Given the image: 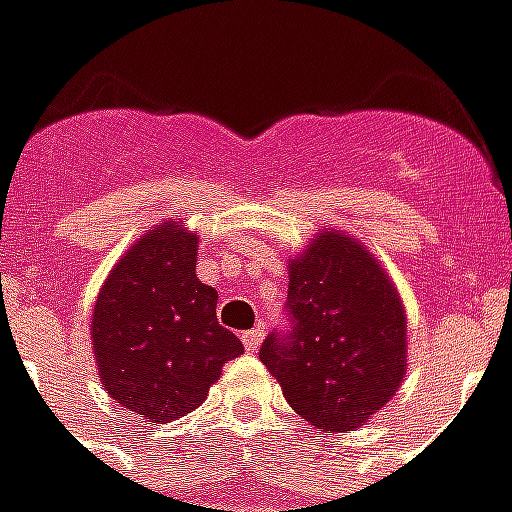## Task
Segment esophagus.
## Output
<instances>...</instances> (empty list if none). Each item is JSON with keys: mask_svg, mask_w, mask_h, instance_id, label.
<instances>
[{"mask_svg": "<svg viewBox=\"0 0 512 512\" xmlns=\"http://www.w3.org/2000/svg\"><path fill=\"white\" fill-rule=\"evenodd\" d=\"M263 337H266V332H263V326H255V329H249V332L241 334V340H244V348L249 351V354H255L257 348H260V343H263Z\"/></svg>", "mask_w": 512, "mask_h": 512, "instance_id": "obj_1", "label": "esophagus"}]
</instances>
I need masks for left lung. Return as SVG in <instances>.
Segmentation results:
<instances>
[{
  "mask_svg": "<svg viewBox=\"0 0 512 512\" xmlns=\"http://www.w3.org/2000/svg\"><path fill=\"white\" fill-rule=\"evenodd\" d=\"M288 315L260 362L301 419L345 433L392 400L406 378V307L359 238L326 227L290 257Z\"/></svg>",
  "mask_w": 512,
  "mask_h": 512,
  "instance_id": "1",
  "label": "left lung"
}]
</instances>
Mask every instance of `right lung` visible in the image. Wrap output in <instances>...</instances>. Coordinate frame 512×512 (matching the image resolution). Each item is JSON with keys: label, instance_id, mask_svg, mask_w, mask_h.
I'll return each mask as SVG.
<instances>
[{"label": "right lung", "instance_id": "obj_1", "mask_svg": "<svg viewBox=\"0 0 512 512\" xmlns=\"http://www.w3.org/2000/svg\"><path fill=\"white\" fill-rule=\"evenodd\" d=\"M197 233L161 222L136 238L95 296L93 354L112 400L147 422L186 417L224 362L244 354L219 326V293L197 279Z\"/></svg>", "mask_w": 512, "mask_h": 512}]
</instances>
